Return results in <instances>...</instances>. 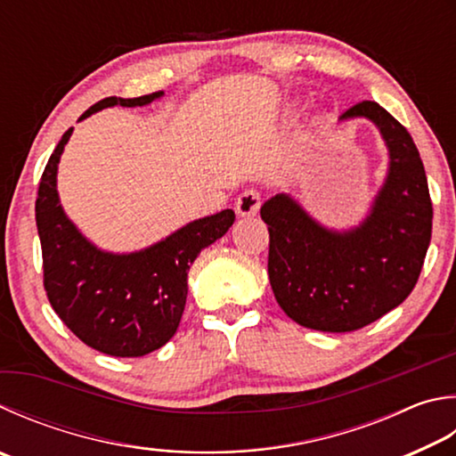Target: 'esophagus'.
Instances as JSON below:
<instances>
[{
	"label": "esophagus",
	"mask_w": 456,
	"mask_h": 456,
	"mask_svg": "<svg viewBox=\"0 0 456 456\" xmlns=\"http://www.w3.org/2000/svg\"><path fill=\"white\" fill-rule=\"evenodd\" d=\"M261 207V193L255 191V189H247L241 195L237 197L235 201V211L237 215H241V217H253L259 211Z\"/></svg>",
	"instance_id": "obj_1"
}]
</instances>
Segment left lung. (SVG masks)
<instances>
[{
    "mask_svg": "<svg viewBox=\"0 0 456 456\" xmlns=\"http://www.w3.org/2000/svg\"><path fill=\"white\" fill-rule=\"evenodd\" d=\"M349 118L375 123L391 155L365 223L335 233L287 195L261 207L277 303L295 322L325 333H351L399 307L417 285L433 233L425 167L409 131L375 102L353 105L341 115Z\"/></svg>",
    "mask_w": 456,
    "mask_h": 456,
    "instance_id": "8db88e82",
    "label": "left lung"
}]
</instances>
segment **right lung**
Segmentation results:
<instances>
[{
	"label": "right lung",
	"instance_id": "add662e5",
	"mask_svg": "<svg viewBox=\"0 0 456 456\" xmlns=\"http://www.w3.org/2000/svg\"><path fill=\"white\" fill-rule=\"evenodd\" d=\"M163 91L105 97L81 115L111 105H147ZM73 127L49 157L39 181L36 223L44 256V289L53 311L79 341L111 357H143L175 335L187 301V273L201 249L227 233L235 213L197 219L145 251L113 255L95 249L65 217L55 189L57 163Z\"/></svg>",
	"mask_w": 456,
	"mask_h": 456
}]
</instances>
